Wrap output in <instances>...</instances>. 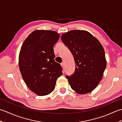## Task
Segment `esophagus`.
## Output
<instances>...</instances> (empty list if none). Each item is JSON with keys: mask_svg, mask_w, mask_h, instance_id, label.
Listing matches in <instances>:
<instances>
[{"mask_svg": "<svg viewBox=\"0 0 122 122\" xmlns=\"http://www.w3.org/2000/svg\"><path fill=\"white\" fill-rule=\"evenodd\" d=\"M61 66H62V68H64V63H63V62H62V63H61Z\"/></svg>", "mask_w": 122, "mask_h": 122, "instance_id": "esophagus-1", "label": "esophagus"}]
</instances>
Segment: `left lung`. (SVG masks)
Returning a JSON list of instances; mask_svg holds the SVG:
<instances>
[{
  "label": "left lung",
  "mask_w": 122,
  "mask_h": 122,
  "mask_svg": "<svg viewBox=\"0 0 122 122\" xmlns=\"http://www.w3.org/2000/svg\"><path fill=\"white\" fill-rule=\"evenodd\" d=\"M61 38L73 54L76 64L74 73L66 76L71 89L80 94L92 92L99 84L107 67L103 46L85 30L70 31Z\"/></svg>",
  "instance_id": "8db88e82"
}]
</instances>
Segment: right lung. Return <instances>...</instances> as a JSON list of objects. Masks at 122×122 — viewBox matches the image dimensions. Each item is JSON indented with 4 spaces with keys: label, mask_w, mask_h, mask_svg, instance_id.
<instances>
[{
    "label": "right lung",
    "mask_w": 122,
    "mask_h": 122,
    "mask_svg": "<svg viewBox=\"0 0 122 122\" xmlns=\"http://www.w3.org/2000/svg\"><path fill=\"white\" fill-rule=\"evenodd\" d=\"M60 38L51 30H36L25 39L19 56L20 73L29 89L39 96L50 94L57 79L62 74L60 64L54 61L53 46Z\"/></svg>",
    "instance_id": "right-lung-1"
}]
</instances>
